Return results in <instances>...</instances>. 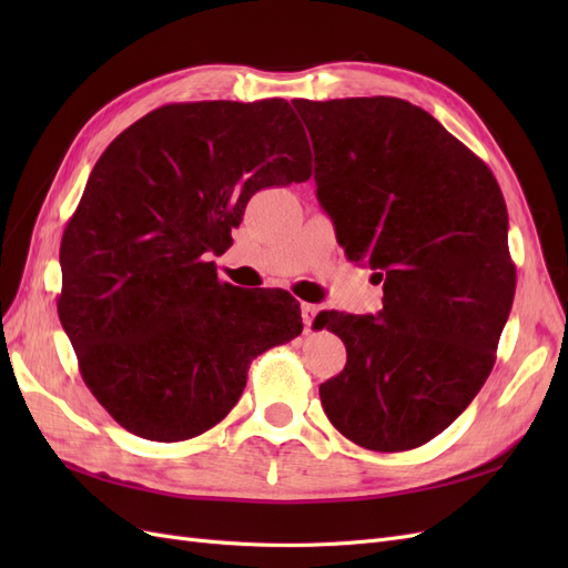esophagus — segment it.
Instances as JSON below:
<instances>
[{
	"mask_svg": "<svg viewBox=\"0 0 568 568\" xmlns=\"http://www.w3.org/2000/svg\"><path fill=\"white\" fill-rule=\"evenodd\" d=\"M315 315H317V305H313V303H301V317H303L305 329H311Z\"/></svg>",
	"mask_w": 568,
	"mask_h": 568,
	"instance_id": "obj_1",
	"label": "esophagus"
}]
</instances>
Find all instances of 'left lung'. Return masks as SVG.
Returning a JSON list of instances; mask_svg holds the SVG:
<instances>
[{
	"label": "left lung",
	"mask_w": 568,
	"mask_h": 568,
	"mask_svg": "<svg viewBox=\"0 0 568 568\" xmlns=\"http://www.w3.org/2000/svg\"><path fill=\"white\" fill-rule=\"evenodd\" d=\"M294 106L311 132L317 201L338 244L384 282L376 315L315 320L348 355L320 386L322 407L367 450L419 448L467 409L495 365L517 288L500 184L405 99Z\"/></svg>",
	"instance_id": "8db88e82"
}]
</instances>
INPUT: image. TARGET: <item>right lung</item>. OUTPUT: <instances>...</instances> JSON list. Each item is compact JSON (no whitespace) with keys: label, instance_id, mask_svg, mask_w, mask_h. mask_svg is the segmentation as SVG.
I'll use <instances>...</instances> for the list:
<instances>
[{"label":"right lung","instance_id":"right-lung-1","mask_svg":"<svg viewBox=\"0 0 568 568\" xmlns=\"http://www.w3.org/2000/svg\"><path fill=\"white\" fill-rule=\"evenodd\" d=\"M311 178L284 99L168 104L101 153L61 239L63 329L84 384L130 434L178 443L242 398L251 359L303 332L286 291L217 280L248 199Z\"/></svg>","mask_w":568,"mask_h":568}]
</instances>
